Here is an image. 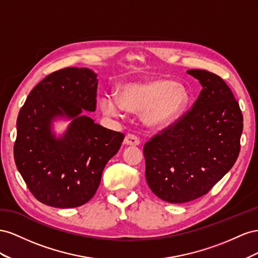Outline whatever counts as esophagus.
<instances>
[{"label": "esophagus", "instance_id": "1", "mask_svg": "<svg viewBox=\"0 0 258 258\" xmlns=\"http://www.w3.org/2000/svg\"><path fill=\"white\" fill-rule=\"evenodd\" d=\"M125 144L130 145V146H138L141 144V139H139L138 136L135 134H127L126 137H125Z\"/></svg>", "mask_w": 258, "mask_h": 258}]
</instances>
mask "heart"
Here are the masks:
<instances>
[{"instance_id":"heart-1","label":"heart","mask_w":258,"mask_h":258,"mask_svg":"<svg viewBox=\"0 0 258 258\" xmlns=\"http://www.w3.org/2000/svg\"><path fill=\"white\" fill-rule=\"evenodd\" d=\"M188 102L189 94L182 85L170 80H156L124 86L120 98L105 95L100 106L102 111L111 116H121L124 109L144 112L145 121L151 126H164L177 119Z\"/></svg>"}]
</instances>
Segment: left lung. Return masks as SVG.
<instances>
[{
    "mask_svg": "<svg viewBox=\"0 0 258 258\" xmlns=\"http://www.w3.org/2000/svg\"><path fill=\"white\" fill-rule=\"evenodd\" d=\"M187 73L201 83L200 95L144 146L147 183L170 203L207 195L237 161L243 130L239 102L225 81L207 70Z\"/></svg>",
    "mask_w": 258,
    "mask_h": 258,
    "instance_id": "8db88e82",
    "label": "left lung"
}]
</instances>
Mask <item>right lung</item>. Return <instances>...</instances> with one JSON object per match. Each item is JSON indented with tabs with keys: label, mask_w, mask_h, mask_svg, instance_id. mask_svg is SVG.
Here are the masks:
<instances>
[{
	"label": "right lung",
	"mask_w": 258,
	"mask_h": 258,
	"mask_svg": "<svg viewBox=\"0 0 258 258\" xmlns=\"http://www.w3.org/2000/svg\"><path fill=\"white\" fill-rule=\"evenodd\" d=\"M96 77L86 68L57 70L33 88L19 111L15 163L30 192L48 207L71 209L90 201L124 141L123 133L82 114L96 110ZM58 115L73 120L61 139L50 131Z\"/></svg>",
	"instance_id": "add662e5"
}]
</instances>
